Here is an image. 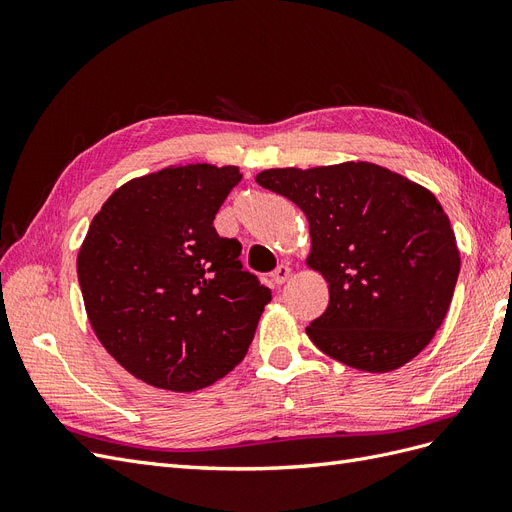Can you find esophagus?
<instances>
[{
  "instance_id": "esophagus-1",
  "label": "esophagus",
  "mask_w": 512,
  "mask_h": 512,
  "mask_svg": "<svg viewBox=\"0 0 512 512\" xmlns=\"http://www.w3.org/2000/svg\"><path fill=\"white\" fill-rule=\"evenodd\" d=\"M273 282L277 284V286H282L286 280H288V277H290V267L288 265H280V267H277L275 271H273Z\"/></svg>"
}]
</instances>
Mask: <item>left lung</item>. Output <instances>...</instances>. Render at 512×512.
Instances as JSON below:
<instances>
[{"label":"left lung","instance_id":"obj_1","mask_svg":"<svg viewBox=\"0 0 512 512\" xmlns=\"http://www.w3.org/2000/svg\"><path fill=\"white\" fill-rule=\"evenodd\" d=\"M309 222L307 265L329 307L307 327L331 359L384 374L412 361L451 307L461 258L438 198L369 162L269 168L256 175Z\"/></svg>","mask_w":512,"mask_h":512}]
</instances>
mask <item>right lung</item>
Masks as SVG:
<instances>
[{
	"label": "right lung",
	"instance_id": "obj_1",
	"mask_svg": "<svg viewBox=\"0 0 512 512\" xmlns=\"http://www.w3.org/2000/svg\"><path fill=\"white\" fill-rule=\"evenodd\" d=\"M237 166H168L121 185L76 258L91 327L108 354L156 389L192 393L235 369L271 290L241 265L215 213Z\"/></svg>",
	"mask_w": 512,
	"mask_h": 512
}]
</instances>
